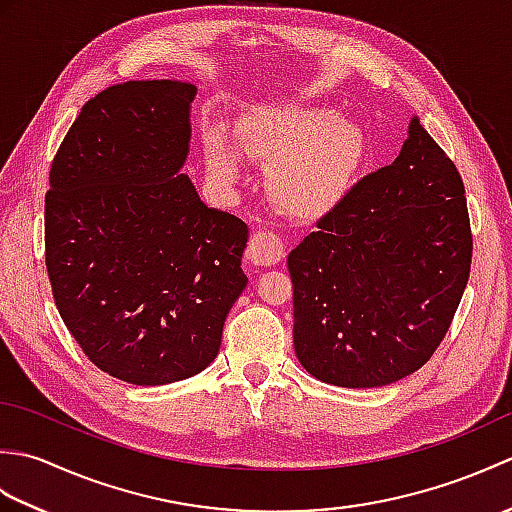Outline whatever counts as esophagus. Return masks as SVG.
<instances>
[{
	"mask_svg": "<svg viewBox=\"0 0 512 512\" xmlns=\"http://www.w3.org/2000/svg\"><path fill=\"white\" fill-rule=\"evenodd\" d=\"M286 255V246L273 231H257L250 237L248 259L255 266H275Z\"/></svg>",
	"mask_w": 512,
	"mask_h": 512,
	"instance_id": "obj_1",
	"label": "esophagus"
}]
</instances>
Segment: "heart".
I'll use <instances>...</instances> for the list:
<instances>
[{
    "instance_id": "1",
    "label": "heart",
    "mask_w": 512,
    "mask_h": 512,
    "mask_svg": "<svg viewBox=\"0 0 512 512\" xmlns=\"http://www.w3.org/2000/svg\"><path fill=\"white\" fill-rule=\"evenodd\" d=\"M244 151L268 162V191L295 215H321L350 191L365 154L361 127L328 107L292 105L248 116L239 125ZM209 173L224 184L242 178L244 160L220 127L204 129Z\"/></svg>"
}]
</instances>
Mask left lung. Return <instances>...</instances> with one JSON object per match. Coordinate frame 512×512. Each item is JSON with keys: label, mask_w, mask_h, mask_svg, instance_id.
Returning <instances> with one entry per match:
<instances>
[{"label": "left lung", "mask_w": 512, "mask_h": 512, "mask_svg": "<svg viewBox=\"0 0 512 512\" xmlns=\"http://www.w3.org/2000/svg\"><path fill=\"white\" fill-rule=\"evenodd\" d=\"M464 184L416 116L391 165L369 173L288 255L295 352L336 387H383L438 350L471 273Z\"/></svg>", "instance_id": "1"}]
</instances>
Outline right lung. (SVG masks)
I'll list each match as a JSON object with an SVG mask.
<instances>
[{"label":"right lung","instance_id":"add662e5","mask_svg":"<svg viewBox=\"0 0 512 512\" xmlns=\"http://www.w3.org/2000/svg\"><path fill=\"white\" fill-rule=\"evenodd\" d=\"M180 81H127L83 105L50 167L46 268L90 361L132 385L202 372L248 284V226L180 173L191 103Z\"/></svg>","mask_w":512,"mask_h":512}]
</instances>
